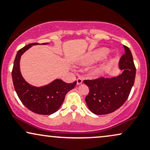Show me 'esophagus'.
I'll return each instance as SVG.
<instances>
[{"label": "esophagus", "instance_id": "obj_1", "mask_svg": "<svg viewBox=\"0 0 150 150\" xmlns=\"http://www.w3.org/2000/svg\"><path fill=\"white\" fill-rule=\"evenodd\" d=\"M77 85H80L82 83V78H77Z\"/></svg>", "mask_w": 150, "mask_h": 150}]
</instances>
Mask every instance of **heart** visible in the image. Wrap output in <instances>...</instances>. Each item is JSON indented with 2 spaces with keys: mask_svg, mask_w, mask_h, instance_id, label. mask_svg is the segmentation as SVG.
Returning a JSON list of instances; mask_svg holds the SVG:
<instances>
[{
  "mask_svg": "<svg viewBox=\"0 0 150 150\" xmlns=\"http://www.w3.org/2000/svg\"><path fill=\"white\" fill-rule=\"evenodd\" d=\"M108 51V50L107 49L103 48V49H98L97 51L89 53L88 54L86 55L85 57L81 60L80 63L82 65H87L89 64V63H92V62L96 61L99 58H100L101 56L106 54ZM104 68L103 65H97V66L93 67L92 68H91L89 70V75L94 77H99L102 75V73H104Z\"/></svg>",
  "mask_w": 150,
  "mask_h": 150,
  "instance_id": "obj_1",
  "label": "heart"
}]
</instances>
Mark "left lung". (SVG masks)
I'll list each match as a JSON object with an SVG mask.
<instances>
[{
	"label": "left lung",
	"instance_id": "obj_1",
	"mask_svg": "<svg viewBox=\"0 0 150 150\" xmlns=\"http://www.w3.org/2000/svg\"><path fill=\"white\" fill-rule=\"evenodd\" d=\"M125 54L120 58L118 67L121 73L111 78L85 80L89 89L85 98L89 109L96 115L112 113L119 108L128 99L135 81L136 69L128 47L124 46Z\"/></svg>",
	"mask_w": 150,
	"mask_h": 150
}]
</instances>
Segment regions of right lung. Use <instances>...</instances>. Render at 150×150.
<instances>
[{
	"label": "right lung",
	"mask_w": 150,
	"mask_h": 150,
	"mask_svg": "<svg viewBox=\"0 0 150 150\" xmlns=\"http://www.w3.org/2000/svg\"><path fill=\"white\" fill-rule=\"evenodd\" d=\"M49 43L41 44L46 45ZM40 44L33 43L19 50L13 64L12 77L14 87L22 104L32 112L41 115H50L58 111L65 99V94L73 89V83H66L61 79H56L48 85L36 87L30 85L22 77L20 72V62L22 55L32 46Z\"/></svg>",
	"instance_id": "obj_1"
}]
</instances>
